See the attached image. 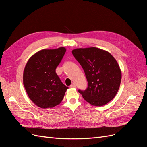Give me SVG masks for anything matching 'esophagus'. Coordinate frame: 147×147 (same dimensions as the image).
Returning <instances> with one entry per match:
<instances>
[{
    "label": "esophagus",
    "instance_id": "obj_1",
    "mask_svg": "<svg viewBox=\"0 0 147 147\" xmlns=\"http://www.w3.org/2000/svg\"><path fill=\"white\" fill-rule=\"evenodd\" d=\"M70 88H75V87H76V85H75V83H72V84H70Z\"/></svg>",
    "mask_w": 147,
    "mask_h": 147
}]
</instances>
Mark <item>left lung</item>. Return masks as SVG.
Here are the masks:
<instances>
[{
  "mask_svg": "<svg viewBox=\"0 0 147 147\" xmlns=\"http://www.w3.org/2000/svg\"><path fill=\"white\" fill-rule=\"evenodd\" d=\"M72 53L82 65L88 83L85 90H78L83 99L96 106L112 100L121 80V70L113 56L96 47L77 48Z\"/></svg>",
  "mask_w": 147,
  "mask_h": 147,
  "instance_id": "8db88e82",
  "label": "left lung"
}]
</instances>
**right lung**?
I'll return each mask as SVG.
<instances>
[{"instance_id": "1", "label": "right lung", "mask_w": 147, "mask_h": 147, "mask_svg": "<svg viewBox=\"0 0 147 147\" xmlns=\"http://www.w3.org/2000/svg\"><path fill=\"white\" fill-rule=\"evenodd\" d=\"M66 51L64 47L42 50L28 61L23 73V84L34 103L42 109L51 108L63 100L69 88L56 73Z\"/></svg>"}]
</instances>
